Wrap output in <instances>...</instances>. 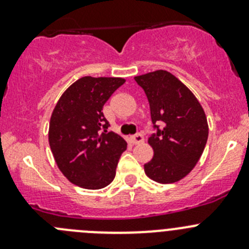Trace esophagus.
Masks as SVG:
<instances>
[{
	"instance_id": "obj_1",
	"label": "esophagus",
	"mask_w": 249,
	"mask_h": 249,
	"mask_svg": "<svg viewBox=\"0 0 249 249\" xmlns=\"http://www.w3.org/2000/svg\"><path fill=\"white\" fill-rule=\"evenodd\" d=\"M129 141H131L133 144H138V143H142V142H143L144 137L141 135V133H137V135H135V136H131V137H129Z\"/></svg>"
}]
</instances>
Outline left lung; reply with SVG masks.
<instances>
[{
    "label": "left lung",
    "instance_id": "obj_1",
    "mask_svg": "<svg viewBox=\"0 0 249 249\" xmlns=\"http://www.w3.org/2000/svg\"><path fill=\"white\" fill-rule=\"evenodd\" d=\"M135 80L148 98L157 129L148 138L155 155L144 164V172L158 183H175L192 171L203 153L208 138L206 113L191 89L169 72L158 70Z\"/></svg>",
    "mask_w": 249,
    "mask_h": 249
}]
</instances>
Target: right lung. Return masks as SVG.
<instances>
[{"mask_svg": "<svg viewBox=\"0 0 249 249\" xmlns=\"http://www.w3.org/2000/svg\"><path fill=\"white\" fill-rule=\"evenodd\" d=\"M124 81L120 77H82L63 92L52 112L51 151L59 171L76 186L101 190L113 181L127 143L117 133L107 132L109 124L102 109Z\"/></svg>", "mask_w": 249, "mask_h": 249, "instance_id": "add662e5", "label": "right lung"}]
</instances>
